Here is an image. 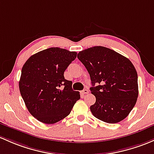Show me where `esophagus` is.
<instances>
[{
	"mask_svg": "<svg viewBox=\"0 0 154 154\" xmlns=\"http://www.w3.org/2000/svg\"><path fill=\"white\" fill-rule=\"evenodd\" d=\"M81 93H82V95H84V94H88V90L87 89V88H85V89H84V90H82V91Z\"/></svg>",
	"mask_w": 154,
	"mask_h": 154,
	"instance_id": "1",
	"label": "esophagus"
}]
</instances>
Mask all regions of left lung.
<instances>
[{"mask_svg":"<svg viewBox=\"0 0 154 154\" xmlns=\"http://www.w3.org/2000/svg\"><path fill=\"white\" fill-rule=\"evenodd\" d=\"M77 57L89 74L96 102L92 114L107 123L127 117L138 97V77L134 65L122 54L103 46L80 51Z\"/></svg>","mask_w":154,"mask_h":154,"instance_id":"obj_1","label":"left lung"}]
</instances>
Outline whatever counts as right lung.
Masks as SVG:
<instances>
[{
    "label": "right lung",
    "mask_w": 154,
    "mask_h": 154,
    "mask_svg": "<svg viewBox=\"0 0 154 154\" xmlns=\"http://www.w3.org/2000/svg\"><path fill=\"white\" fill-rule=\"evenodd\" d=\"M76 57V51L52 47L33 54L24 63L19 89L28 111L40 122H59L80 100V92L73 90L72 82L64 77Z\"/></svg>",
    "instance_id": "right-lung-1"
}]
</instances>
